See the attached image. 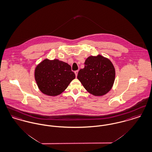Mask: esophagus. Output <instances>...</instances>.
<instances>
[{"instance_id": "esophagus-1", "label": "esophagus", "mask_w": 152, "mask_h": 152, "mask_svg": "<svg viewBox=\"0 0 152 152\" xmlns=\"http://www.w3.org/2000/svg\"><path fill=\"white\" fill-rule=\"evenodd\" d=\"M74 72H75V76H76V77H77V74H78V70H77V71H74Z\"/></svg>"}]
</instances>
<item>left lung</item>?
<instances>
[{"label": "left lung", "instance_id": "1", "mask_svg": "<svg viewBox=\"0 0 152 152\" xmlns=\"http://www.w3.org/2000/svg\"><path fill=\"white\" fill-rule=\"evenodd\" d=\"M80 69L77 78L85 89L95 96L109 92L115 80V69L110 60L101 55L89 56Z\"/></svg>", "mask_w": 152, "mask_h": 152}]
</instances>
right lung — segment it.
Segmentation results:
<instances>
[{"label":"right lung","mask_w":152,"mask_h":152,"mask_svg":"<svg viewBox=\"0 0 152 152\" xmlns=\"http://www.w3.org/2000/svg\"><path fill=\"white\" fill-rule=\"evenodd\" d=\"M75 78L69 64L57 59H45L35 70V78L39 89L49 96L60 95Z\"/></svg>","instance_id":"1"}]
</instances>
